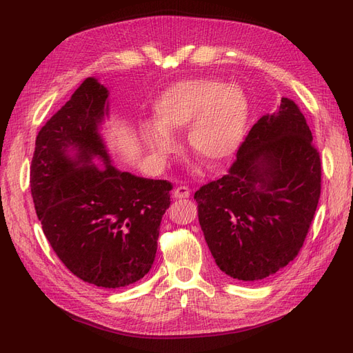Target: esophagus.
<instances>
[{
	"label": "esophagus",
	"instance_id": "obj_1",
	"mask_svg": "<svg viewBox=\"0 0 353 353\" xmlns=\"http://www.w3.org/2000/svg\"><path fill=\"white\" fill-rule=\"evenodd\" d=\"M174 197L175 199H187L190 197V188L185 185H179L174 190Z\"/></svg>",
	"mask_w": 353,
	"mask_h": 353
}]
</instances>
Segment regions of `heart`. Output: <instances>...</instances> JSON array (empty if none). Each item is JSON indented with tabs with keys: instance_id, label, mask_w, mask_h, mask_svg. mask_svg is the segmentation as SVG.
<instances>
[{
	"instance_id": "b5f03b06",
	"label": "heart",
	"mask_w": 353,
	"mask_h": 353,
	"mask_svg": "<svg viewBox=\"0 0 353 353\" xmlns=\"http://www.w3.org/2000/svg\"><path fill=\"white\" fill-rule=\"evenodd\" d=\"M154 121L140 125V138L150 154L165 159L175 150L170 134L184 130L185 143L197 159L216 166L236 153L245 131L249 103L234 83L193 78L170 85L153 104Z\"/></svg>"
}]
</instances>
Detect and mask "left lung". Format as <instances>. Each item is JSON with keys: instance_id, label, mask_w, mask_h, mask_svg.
I'll list each match as a JSON object with an SVG mask.
<instances>
[{"instance_id": "left-lung-1", "label": "left lung", "mask_w": 353, "mask_h": 353, "mask_svg": "<svg viewBox=\"0 0 353 353\" xmlns=\"http://www.w3.org/2000/svg\"><path fill=\"white\" fill-rule=\"evenodd\" d=\"M321 194V159L297 104L253 125L228 174L196 191L199 222L222 272L258 281L292 262Z\"/></svg>"}]
</instances>
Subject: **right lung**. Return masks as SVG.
Returning a JSON list of instances; mask_svg holds the SVG:
<instances>
[{"label":"right lung","instance_id":"1","mask_svg":"<svg viewBox=\"0 0 353 353\" xmlns=\"http://www.w3.org/2000/svg\"><path fill=\"white\" fill-rule=\"evenodd\" d=\"M108 99V88L87 78L41 128L30 193L42 231L66 268L85 283L119 288L150 271L172 184L112 165L100 135Z\"/></svg>","mask_w":353,"mask_h":353}]
</instances>
